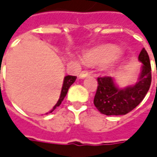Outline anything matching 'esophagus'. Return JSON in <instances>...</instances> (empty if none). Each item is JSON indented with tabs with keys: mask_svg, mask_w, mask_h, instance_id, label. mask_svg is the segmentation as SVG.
Returning <instances> with one entry per match:
<instances>
[{
	"mask_svg": "<svg viewBox=\"0 0 157 157\" xmlns=\"http://www.w3.org/2000/svg\"><path fill=\"white\" fill-rule=\"evenodd\" d=\"M88 75H89V73L87 72V70H83V71H82V72L80 73L79 77L81 79H83L85 78V77H87V76H88Z\"/></svg>",
	"mask_w": 157,
	"mask_h": 157,
	"instance_id": "1",
	"label": "esophagus"
}]
</instances>
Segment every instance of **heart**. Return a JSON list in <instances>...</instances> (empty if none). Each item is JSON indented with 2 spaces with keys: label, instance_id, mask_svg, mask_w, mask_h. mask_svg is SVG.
I'll return each mask as SVG.
<instances>
[{
  "label": "heart",
  "instance_id": "obj_1",
  "mask_svg": "<svg viewBox=\"0 0 157 157\" xmlns=\"http://www.w3.org/2000/svg\"><path fill=\"white\" fill-rule=\"evenodd\" d=\"M120 56L119 49L111 45L94 48L87 52L83 56V61L87 64L100 65L115 60Z\"/></svg>",
  "mask_w": 157,
  "mask_h": 157
}]
</instances>
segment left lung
I'll list each match as a JSON object with an SVG mask.
<instances>
[{
	"mask_svg": "<svg viewBox=\"0 0 157 157\" xmlns=\"http://www.w3.org/2000/svg\"><path fill=\"white\" fill-rule=\"evenodd\" d=\"M138 60L142 63V69L135 85L120 88L111 76L97 78L98 87L94 104L102 114H126L144 100L151 84L150 57L144 48L140 52Z\"/></svg>",
	"mask_w": 157,
	"mask_h": 157,
	"instance_id": "8db88e82",
	"label": "left lung"
}]
</instances>
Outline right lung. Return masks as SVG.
<instances>
[{
	"mask_svg": "<svg viewBox=\"0 0 157 157\" xmlns=\"http://www.w3.org/2000/svg\"><path fill=\"white\" fill-rule=\"evenodd\" d=\"M76 79V76H73V75H66L64 77V80H63V87H62V91H61L60 97H59V100L56 102V104L54 105V107L52 108V110L50 112V113H52L54 110L56 109L57 106H59L62 103V101H63V99L66 96L67 93H68V90L70 87L75 82Z\"/></svg>",
	"mask_w": 157,
	"mask_h": 157,
	"instance_id": "obj_1",
	"label": "right lung"
}]
</instances>
